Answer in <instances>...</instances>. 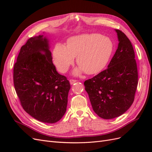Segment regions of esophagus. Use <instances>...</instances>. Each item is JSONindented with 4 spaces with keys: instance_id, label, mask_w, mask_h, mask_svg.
Listing matches in <instances>:
<instances>
[{
    "instance_id": "esophagus-1",
    "label": "esophagus",
    "mask_w": 152,
    "mask_h": 152,
    "mask_svg": "<svg viewBox=\"0 0 152 152\" xmlns=\"http://www.w3.org/2000/svg\"><path fill=\"white\" fill-rule=\"evenodd\" d=\"M69 81H70V84H74L75 82H77V80H75V79H70Z\"/></svg>"
}]
</instances>
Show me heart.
<instances>
[{
	"mask_svg": "<svg viewBox=\"0 0 152 152\" xmlns=\"http://www.w3.org/2000/svg\"><path fill=\"white\" fill-rule=\"evenodd\" d=\"M113 42L107 37L100 34H84L69 39L67 46L58 43L53 52V61L58 71L66 72L77 56L79 66L74 71L78 75L96 74L107 65L113 51Z\"/></svg>",
	"mask_w": 152,
	"mask_h": 152,
	"instance_id": "obj_1",
	"label": "heart"
}]
</instances>
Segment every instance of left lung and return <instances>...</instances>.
Here are the masks:
<instances>
[{
	"mask_svg": "<svg viewBox=\"0 0 152 152\" xmlns=\"http://www.w3.org/2000/svg\"><path fill=\"white\" fill-rule=\"evenodd\" d=\"M115 31L119 42L108 68L84 82L94 112L104 119L119 117L131 107L138 80L131 41L122 31Z\"/></svg>",
	"mask_w": 152,
	"mask_h": 152,
	"instance_id": "1",
	"label": "left lung"
}]
</instances>
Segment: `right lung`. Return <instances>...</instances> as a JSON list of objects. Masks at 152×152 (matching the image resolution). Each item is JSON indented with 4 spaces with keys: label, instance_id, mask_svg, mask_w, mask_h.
Masks as SVG:
<instances>
[{
    "label": "right lung",
    "instance_id": "add662e5",
    "mask_svg": "<svg viewBox=\"0 0 152 152\" xmlns=\"http://www.w3.org/2000/svg\"><path fill=\"white\" fill-rule=\"evenodd\" d=\"M48 39H29L21 48L14 65L13 80L25 111L44 123H55L65 115L70 89L66 77L58 73Z\"/></svg>",
    "mask_w": 152,
    "mask_h": 152
}]
</instances>
